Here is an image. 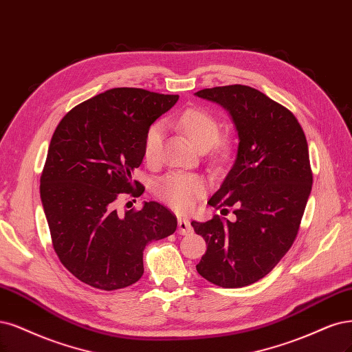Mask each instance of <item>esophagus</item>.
Here are the masks:
<instances>
[{"instance_id": "34e87169", "label": "esophagus", "mask_w": 352, "mask_h": 352, "mask_svg": "<svg viewBox=\"0 0 352 352\" xmlns=\"http://www.w3.org/2000/svg\"><path fill=\"white\" fill-rule=\"evenodd\" d=\"M177 233H179V234H184V236L192 233V226H190V223L186 220V218H182V217H180L179 220H177Z\"/></svg>"}]
</instances>
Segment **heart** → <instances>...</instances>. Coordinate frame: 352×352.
Returning <instances> with one entry per match:
<instances>
[{"mask_svg": "<svg viewBox=\"0 0 352 352\" xmlns=\"http://www.w3.org/2000/svg\"><path fill=\"white\" fill-rule=\"evenodd\" d=\"M177 126L199 148H208L220 134V124L212 113L205 109H186L176 116ZM162 141L160 124H153L144 138V157L147 162H154L159 155ZM207 189V180L198 175L170 172L154 184V190L163 201L173 208L188 211Z\"/></svg>", "mask_w": 352, "mask_h": 352, "instance_id": "b5f03b06", "label": "heart"}]
</instances>
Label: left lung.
I'll return each instance as SVG.
<instances>
[{
  "instance_id": "left-lung-1",
  "label": "left lung",
  "mask_w": 352,
  "mask_h": 352,
  "mask_svg": "<svg viewBox=\"0 0 352 352\" xmlns=\"http://www.w3.org/2000/svg\"><path fill=\"white\" fill-rule=\"evenodd\" d=\"M195 96L224 107L239 138L234 160L208 199L221 212L233 207L236 218L190 223L207 243L197 271L215 285L245 287L268 275L297 237L313 184L306 135L288 109L249 86Z\"/></svg>"
}]
</instances>
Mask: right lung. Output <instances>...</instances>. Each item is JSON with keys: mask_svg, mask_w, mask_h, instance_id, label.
Listing matches in <instances>:
<instances>
[{"mask_svg": "<svg viewBox=\"0 0 352 352\" xmlns=\"http://www.w3.org/2000/svg\"><path fill=\"white\" fill-rule=\"evenodd\" d=\"M177 94L119 87L80 103L58 124L41 176V199L54 250L65 268L99 289L125 288L144 274L150 241L176 232L164 205L119 214V193L141 195L132 172L144 159V138ZM138 188H135V186Z\"/></svg>", "mask_w": 352, "mask_h": 352, "instance_id": "add662e5", "label": "right lung"}]
</instances>
